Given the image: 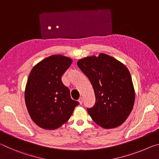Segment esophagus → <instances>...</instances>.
Returning <instances> with one entry per match:
<instances>
[{
	"label": "esophagus",
	"mask_w": 159,
	"mask_h": 159,
	"mask_svg": "<svg viewBox=\"0 0 159 159\" xmlns=\"http://www.w3.org/2000/svg\"><path fill=\"white\" fill-rule=\"evenodd\" d=\"M78 101H79L80 102V104H82V103H83V98L82 97H80V98H79V100H78Z\"/></svg>",
	"instance_id": "1"
}]
</instances>
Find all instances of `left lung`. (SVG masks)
<instances>
[{
  "label": "left lung",
  "mask_w": 159,
  "mask_h": 159,
  "mask_svg": "<svg viewBox=\"0 0 159 159\" xmlns=\"http://www.w3.org/2000/svg\"><path fill=\"white\" fill-rule=\"evenodd\" d=\"M77 66L92 83L96 102L87 108L98 125L109 129L123 124L134 103V91L129 70L113 57L101 53L80 60Z\"/></svg>",
  "instance_id": "obj_1"
}]
</instances>
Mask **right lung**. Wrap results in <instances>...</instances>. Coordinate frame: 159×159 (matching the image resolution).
I'll return each instance as SVG.
<instances>
[{
  "label": "right lung",
  "mask_w": 159,
  "mask_h": 159,
  "mask_svg": "<svg viewBox=\"0 0 159 159\" xmlns=\"http://www.w3.org/2000/svg\"><path fill=\"white\" fill-rule=\"evenodd\" d=\"M72 60L51 56L33 67L25 89V103L32 120L41 128L55 129L66 123L79 102L70 97L62 75Z\"/></svg>",
  "instance_id": "right-lung-1"
}]
</instances>
